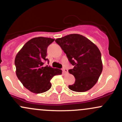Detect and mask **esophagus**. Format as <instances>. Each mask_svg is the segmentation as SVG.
Segmentation results:
<instances>
[{
	"mask_svg": "<svg viewBox=\"0 0 122 122\" xmlns=\"http://www.w3.org/2000/svg\"><path fill=\"white\" fill-rule=\"evenodd\" d=\"M62 71H63L64 74H67L68 73V70L66 68H62Z\"/></svg>",
	"mask_w": 122,
	"mask_h": 122,
	"instance_id": "34e87169",
	"label": "esophagus"
}]
</instances>
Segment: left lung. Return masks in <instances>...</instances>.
Here are the masks:
<instances>
[{
  "label": "left lung",
  "mask_w": 122,
  "mask_h": 122,
  "mask_svg": "<svg viewBox=\"0 0 122 122\" xmlns=\"http://www.w3.org/2000/svg\"><path fill=\"white\" fill-rule=\"evenodd\" d=\"M55 41L74 65L68 72L74 75L75 81L68 86L69 88L79 92L91 89L98 81L103 69L101 53L98 47L78 34H69Z\"/></svg>",
  "instance_id": "1"
}]
</instances>
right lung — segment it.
I'll return each instance as SVG.
<instances>
[{"instance_id": "obj_1", "label": "right lung", "mask_w": 122, "mask_h": 122, "mask_svg": "<svg viewBox=\"0 0 122 122\" xmlns=\"http://www.w3.org/2000/svg\"><path fill=\"white\" fill-rule=\"evenodd\" d=\"M55 39L38 37L30 40L18 52L15 64L16 75L23 86L30 92L43 93L51 87V79L62 74V70L50 66H44L48 46Z\"/></svg>"}]
</instances>
